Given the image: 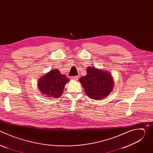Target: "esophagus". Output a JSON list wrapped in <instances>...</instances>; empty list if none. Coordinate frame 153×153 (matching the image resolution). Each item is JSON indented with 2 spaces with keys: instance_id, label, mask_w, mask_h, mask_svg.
<instances>
[{
  "instance_id": "1",
  "label": "esophagus",
  "mask_w": 153,
  "mask_h": 153,
  "mask_svg": "<svg viewBox=\"0 0 153 153\" xmlns=\"http://www.w3.org/2000/svg\"><path fill=\"white\" fill-rule=\"evenodd\" d=\"M71 79L72 80H77L79 79V76H73V77H71Z\"/></svg>"
}]
</instances>
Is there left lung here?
<instances>
[{
    "instance_id": "left-lung-1",
    "label": "left lung",
    "mask_w": 153,
    "mask_h": 153,
    "mask_svg": "<svg viewBox=\"0 0 153 153\" xmlns=\"http://www.w3.org/2000/svg\"><path fill=\"white\" fill-rule=\"evenodd\" d=\"M86 72V75L81 77L79 81L87 96L95 100H101L107 97L114 87L111 74L90 67Z\"/></svg>"
}]
</instances>
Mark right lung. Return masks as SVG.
I'll use <instances>...</instances> for the list:
<instances>
[{
    "label": "right lung",
    "instance_id": "1",
    "mask_svg": "<svg viewBox=\"0 0 153 153\" xmlns=\"http://www.w3.org/2000/svg\"><path fill=\"white\" fill-rule=\"evenodd\" d=\"M69 79L61 74L58 70H53L41 77L38 82V88L43 96L47 97L58 98L63 93L64 86Z\"/></svg>",
    "mask_w": 153,
    "mask_h": 153
}]
</instances>
